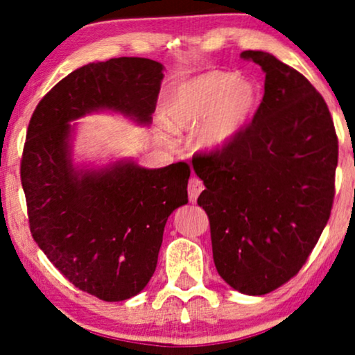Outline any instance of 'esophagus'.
I'll list each match as a JSON object with an SVG mask.
<instances>
[{
  "label": "esophagus",
  "instance_id": "34e87169",
  "mask_svg": "<svg viewBox=\"0 0 355 355\" xmlns=\"http://www.w3.org/2000/svg\"><path fill=\"white\" fill-rule=\"evenodd\" d=\"M204 191V184L202 181L198 178H191L189 179V184H187V194H189V200L191 202H196L199 198L200 192Z\"/></svg>",
  "mask_w": 355,
  "mask_h": 355
}]
</instances>
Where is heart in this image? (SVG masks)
<instances>
[{"label":"heart","mask_w":355,"mask_h":355,"mask_svg":"<svg viewBox=\"0 0 355 355\" xmlns=\"http://www.w3.org/2000/svg\"><path fill=\"white\" fill-rule=\"evenodd\" d=\"M260 102L258 87L229 72H209L186 82L164 108L173 133H196L199 150H224L239 137Z\"/></svg>","instance_id":"heart-1"}]
</instances>
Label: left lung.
Returning a JSON list of instances; mask_svg holds the SVG:
<instances>
[{
  "label": "left lung",
  "instance_id": "8db88e82",
  "mask_svg": "<svg viewBox=\"0 0 355 355\" xmlns=\"http://www.w3.org/2000/svg\"><path fill=\"white\" fill-rule=\"evenodd\" d=\"M265 73L252 123L224 150L192 157L205 189L214 263L243 295L277 290L306 263L329 220L338 137L329 108L303 73L245 51Z\"/></svg>",
  "mask_w": 355,
  "mask_h": 355
}]
</instances>
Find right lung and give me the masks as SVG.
Segmentation results:
<instances>
[{"label":"right lung","instance_id":"right-lung-1","mask_svg":"<svg viewBox=\"0 0 355 355\" xmlns=\"http://www.w3.org/2000/svg\"><path fill=\"white\" fill-rule=\"evenodd\" d=\"M163 71L143 57L87 64L52 87L28 126L21 182L33 239L69 282L103 301L137 296L151 279L168 217L187 204L191 169L73 164L72 121L113 112L150 125Z\"/></svg>","mask_w":355,"mask_h":355}]
</instances>
